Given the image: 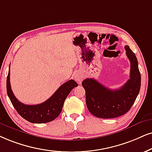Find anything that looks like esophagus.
I'll list each match as a JSON object with an SVG mask.
<instances>
[{"instance_id": "34e87169", "label": "esophagus", "mask_w": 152, "mask_h": 152, "mask_svg": "<svg viewBox=\"0 0 152 152\" xmlns=\"http://www.w3.org/2000/svg\"><path fill=\"white\" fill-rule=\"evenodd\" d=\"M74 79L77 81L78 83H80V82L82 81V79H83V76H81V75L79 74H75L74 75Z\"/></svg>"}]
</instances>
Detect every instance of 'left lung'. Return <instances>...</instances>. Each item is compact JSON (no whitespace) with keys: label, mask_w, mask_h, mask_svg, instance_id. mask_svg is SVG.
<instances>
[{"label":"left lung","mask_w":152,"mask_h":152,"mask_svg":"<svg viewBox=\"0 0 152 152\" xmlns=\"http://www.w3.org/2000/svg\"><path fill=\"white\" fill-rule=\"evenodd\" d=\"M126 55L130 62V79L117 90H111L93 78L82 82L86 90V101L92 114L101 118H112L122 116L130 110L141 86V75L135 53L129 46H125Z\"/></svg>","instance_id":"8db88e82"}]
</instances>
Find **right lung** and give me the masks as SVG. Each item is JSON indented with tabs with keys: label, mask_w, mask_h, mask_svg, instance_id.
<instances>
[{
	"label": "right lung",
	"mask_w": 152,
	"mask_h": 152,
	"mask_svg": "<svg viewBox=\"0 0 152 152\" xmlns=\"http://www.w3.org/2000/svg\"><path fill=\"white\" fill-rule=\"evenodd\" d=\"M10 71L7 76V93L15 109L22 118L34 124H45L50 122L60 114L65 99L73 88L78 84L74 80H69L57 89L45 102L34 105L24 104L17 99L11 89L10 81Z\"/></svg>",
	"instance_id": "obj_1"
}]
</instances>
